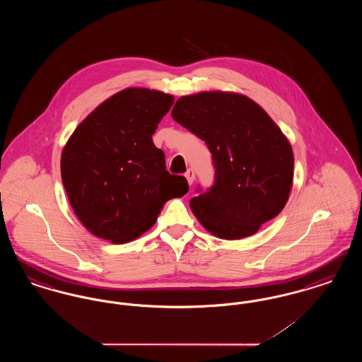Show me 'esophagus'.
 I'll return each instance as SVG.
<instances>
[{
    "mask_svg": "<svg viewBox=\"0 0 362 362\" xmlns=\"http://www.w3.org/2000/svg\"><path fill=\"white\" fill-rule=\"evenodd\" d=\"M185 176H186L189 185H192V182H194V179H195V173H194V171H192V170H187L186 173H185Z\"/></svg>",
    "mask_w": 362,
    "mask_h": 362,
    "instance_id": "1",
    "label": "esophagus"
}]
</instances>
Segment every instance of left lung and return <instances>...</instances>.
<instances>
[{"mask_svg":"<svg viewBox=\"0 0 362 362\" xmlns=\"http://www.w3.org/2000/svg\"><path fill=\"white\" fill-rule=\"evenodd\" d=\"M173 121L205 141L214 183L198 187L189 207L213 235L236 240L279 214L293 182L292 146L266 111L247 96L201 92L180 98Z\"/></svg>","mask_w":362,"mask_h":362,"instance_id":"left-lung-1","label":"left lung"}]
</instances>
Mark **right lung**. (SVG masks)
Wrapping results in <instances>:
<instances>
[{"mask_svg": "<svg viewBox=\"0 0 362 362\" xmlns=\"http://www.w3.org/2000/svg\"><path fill=\"white\" fill-rule=\"evenodd\" d=\"M171 95L145 88L115 93L78 124L64 148L61 176L86 229L115 244L152 228L164 204L189 191L165 170L152 136L173 107Z\"/></svg>", "mask_w": 362, "mask_h": 362, "instance_id": "right-lung-1", "label": "right lung"}]
</instances>
